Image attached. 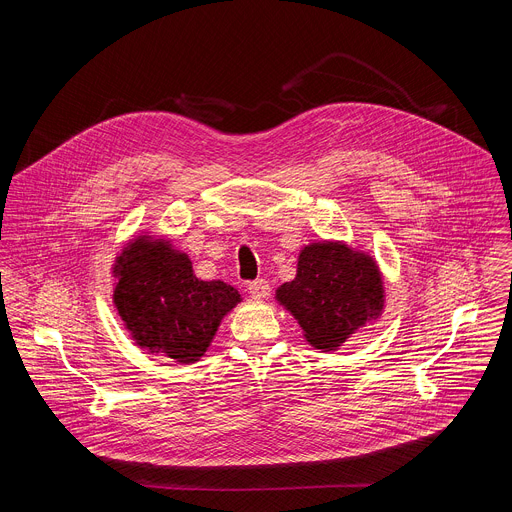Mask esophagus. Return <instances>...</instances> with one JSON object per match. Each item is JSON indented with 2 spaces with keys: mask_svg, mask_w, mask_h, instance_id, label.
Returning <instances> with one entry per match:
<instances>
[{
  "mask_svg": "<svg viewBox=\"0 0 512 512\" xmlns=\"http://www.w3.org/2000/svg\"><path fill=\"white\" fill-rule=\"evenodd\" d=\"M269 283L265 279H255L249 283V294L257 300H265L269 296Z\"/></svg>",
  "mask_w": 512,
  "mask_h": 512,
  "instance_id": "esophagus-1",
  "label": "esophagus"
}]
</instances>
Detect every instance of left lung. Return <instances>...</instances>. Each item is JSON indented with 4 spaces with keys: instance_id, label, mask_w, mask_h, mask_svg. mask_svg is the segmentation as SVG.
Masks as SVG:
<instances>
[{
    "instance_id": "obj_1",
    "label": "left lung",
    "mask_w": 512,
    "mask_h": 512,
    "mask_svg": "<svg viewBox=\"0 0 512 512\" xmlns=\"http://www.w3.org/2000/svg\"><path fill=\"white\" fill-rule=\"evenodd\" d=\"M275 300L314 348L328 352L381 316L383 275L371 255L340 241L310 243L300 253L296 279L279 285Z\"/></svg>"
}]
</instances>
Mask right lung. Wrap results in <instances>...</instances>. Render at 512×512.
<instances>
[{
    "instance_id": "obj_1",
    "label": "right lung",
    "mask_w": 512,
    "mask_h": 512,
    "mask_svg": "<svg viewBox=\"0 0 512 512\" xmlns=\"http://www.w3.org/2000/svg\"><path fill=\"white\" fill-rule=\"evenodd\" d=\"M113 304L139 348L182 364L196 362L221 320L241 302L225 281H202L186 253L139 235L117 255Z\"/></svg>"
}]
</instances>
